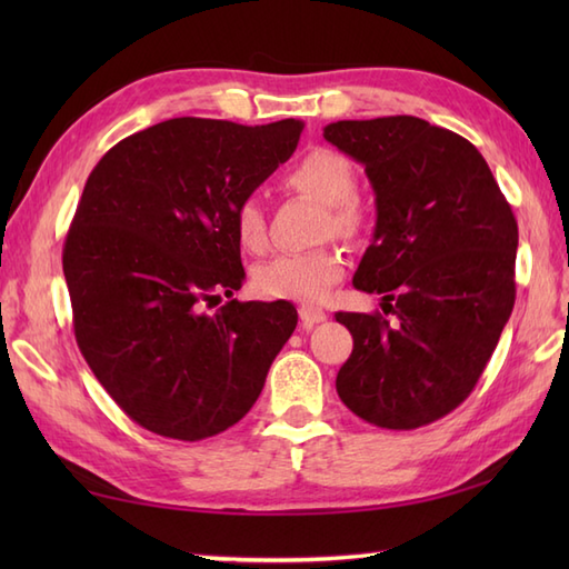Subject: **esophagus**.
Instances as JSON below:
<instances>
[{
  "label": "esophagus",
  "mask_w": 569,
  "mask_h": 569,
  "mask_svg": "<svg viewBox=\"0 0 569 569\" xmlns=\"http://www.w3.org/2000/svg\"><path fill=\"white\" fill-rule=\"evenodd\" d=\"M298 316H300V320H303L306 328H312V325L325 322V318H328V312H325L322 308H316V306H300L298 308Z\"/></svg>",
  "instance_id": "1"
}]
</instances>
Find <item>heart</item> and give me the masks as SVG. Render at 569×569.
Returning <instances> with one entry per match:
<instances>
[{
	"label": "heart",
	"mask_w": 569,
	"mask_h": 569,
	"mask_svg": "<svg viewBox=\"0 0 569 569\" xmlns=\"http://www.w3.org/2000/svg\"><path fill=\"white\" fill-rule=\"evenodd\" d=\"M286 188L325 204L320 224L322 234L357 237L365 227V208L357 190L355 166L342 153L330 149H312L293 163L283 176ZM232 229L241 249L261 253L269 247V229L261 202L249 196L241 198L232 210ZM347 257L340 247L320 244L308 251H293L263 261L253 269V291L273 300H298V303H320L332 288L342 281Z\"/></svg>",
	"instance_id": "1"
}]
</instances>
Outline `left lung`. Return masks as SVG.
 <instances>
[{
    "mask_svg": "<svg viewBox=\"0 0 569 569\" xmlns=\"http://www.w3.org/2000/svg\"><path fill=\"white\" fill-rule=\"evenodd\" d=\"M322 137L371 180L377 227L352 283L393 316L335 312L355 337L337 393L371 426H428L471 393L511 318V204L475 143L426 119H342Z\"/></svg>",
    "mask_w": 569,
    "mask_h": 569,
    "instance_id": "obj_1",
    "label": "left lung"
}]
</instances>
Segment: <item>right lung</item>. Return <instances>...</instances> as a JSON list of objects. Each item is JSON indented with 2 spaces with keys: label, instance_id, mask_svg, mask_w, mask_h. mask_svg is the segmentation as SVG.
<instances>
[{
  "label": "right lung",
  "instance_id": "right-lung-1",
  "mask_svg": "<svg viewBox=\"0 0 569 569\" xmlns=\"http://www.w3.org/2000/svg\"><path fill=\"white\" fill-rule=\"evenodd\" d=\"M303 122L178 117L119 141L84 183L63 247L80 352L124 413L196 442L232 428L298 325L286 300L239 303L232 210L291 159Z\"/></svg>",
  "mask_w": 569,
  "mask_h": 569
}]
</instances>
